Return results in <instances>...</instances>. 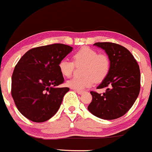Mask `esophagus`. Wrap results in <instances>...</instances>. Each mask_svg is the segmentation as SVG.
I'll list each match as a JSON object with an SVG mask.
<instances>
[{
  "label": "esophagus",
  "instance_id": "esophagus-1",
  "mask_svg": "<svg viewBox=\"0 0 152 152\" xmlns=\"http://www.w3.org/2000/svg\"><path fill=\"white\" fill-rule=\"evenodd\" d=\"M75 91L79 94H82L84 93V91H80V90H75Z\"/></svg>",
  "mask_w": 152,
  "mask_h": 152
}]
</instances>
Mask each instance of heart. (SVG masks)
Returning <instances> with one entry per match:
<instances>
[{
  "label": "heart",
  "instance_id": "obj_1",
  "mask_svg": "<svg viewBox=\"0 0 152 152\" xmlns=\"http://www.w3.org/2000/svg\"><path fill=\"white\" fill-rule=\"evenodd\" d=\"M74 62L77 66L84 64L83 77H74L66 81V85L76 90H82L93 85L94 80L99 83L103 81L110 70V60L106 55L100 54L88 46H83L77 51L73 55ZM58 69L64 77H70L75 69L72 61L64 58L60 61Z\"/></svg>",
  "mask_w": 152,
  "mask_h": 152
}]
</instances>
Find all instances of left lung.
Here are the masks:
<instances>
[{"label": "left lung", "instance_id": "1", "mask_svg": "<svg viewBox=\"0 0 152 152\" xmlns=\"http://www.w3.org/2000/svg\"><path fill=\"white\" fill-rule=\"evenodd\" d=\"M94 46L105 51L110 60V70L97 88H105L99 94L91 91L92 100L88 110L103 120H114L125 115L137 98L140 89L139 66L130 52L114 43H96Z\"/></svg>", "mask_w": 152, "mask_h": 152}]
</instances>
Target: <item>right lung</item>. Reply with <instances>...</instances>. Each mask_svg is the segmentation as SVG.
<instances>
[{"mask_svg": "<svg viewBox=\"0 0 152 152\" xmlns=\"http://www.w3.org/2000/svg\"><path fill=\"white\" fill-rule=\"evenodd\" d=\"M61 43L34 48L23 55L12 76V96L19 112L27 119L42 123L59 109L68 87L58 69L60 61L72 51Z\"/></svg>", "mask_w": 152, "mask_h": 152, "instance_id": "obj_1", "label": "right lung"}]
</instances>
